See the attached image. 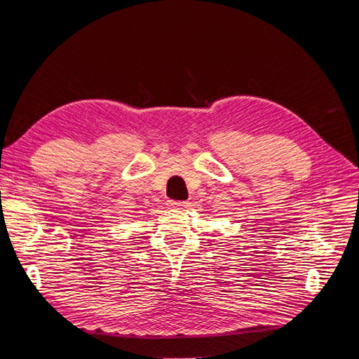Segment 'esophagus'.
Returning a JSON list of instances; mask_svg holds the SVG:
<instances>
[{
	"mask_svg": "<svg viewBox=\"0 0 359 359\" xmlns=\"http://www.w3.org/2000/svg\"><path fill=\"white\" fill-rule=\"evenodd\" d=\"M169 205H170V208H175V210H186V208H189V202H184V201H172V202H169Z\"/></svg>",
	"mask_w": 359,
	"mask_h": 359,
	"instance_id": "esophagus-1",
	"label": "esophagus"
}]
</instances>
